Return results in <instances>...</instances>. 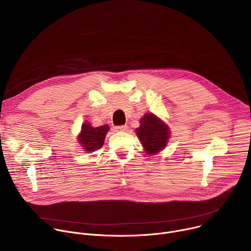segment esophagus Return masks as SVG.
Returning a JSON list of instances; mask_svg holds the SVG:
<instances>
[{"mask_svg": "<svg viewBox=\"0 0 251 251\" xmlns=\"http://www.w3.org/2000/svg\"><path fill=\"white\" fill-rule=\"evenodd\" d=\"M114 129L116 131H126L128 129V126L127 125H119V126L114 127Z\"/></svg>", "mask_w": 251, "mask_h": 251, "instance_id": "esophagus-1", "label": "esophagus"}]
</instances>
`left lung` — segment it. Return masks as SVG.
<instances>
[{
    "label": "left lung",
    "mask_w": 251,
    "mask_h": 251,
    "mask_svg": "<svg viewBox=\"0 0 251 251\" xmlns=\"http://www.w3.org/2000/svg\"><path fill=\"white\" fill-rule=\"evenodd\" d=\"M136 133L148 154H156L165 148L169 139V128L154 114H145Z\"/></svg>",
    "instance_id": "1"
}]
</instances>
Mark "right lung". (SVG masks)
Wrapping results in <instances>:
<instances>
[{
  "label": "right lung",
  "mask_w": 251,
  "mask_h": 251,
  "mask_svg": "<svg viewBox=\"0 0 251 251\" xmlns=\"http://www.w3.org/2000/svg\"><path fill=\"white\" fill-rule=\"evenodd\" d=\"M108 129V125L94 128L89 123H84L81 127V133L78 137L79 143L87 152H94L98 149H101Z\"/></svg>",
  "instance_id": "1"
}]
</instances>
